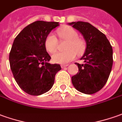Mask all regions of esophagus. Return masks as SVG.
<instances>
[{"instance_id": "34e87169", "label": "esophagus", "mask_w": 122, "mask_h": 122, "mask_svg": "<svg viewBox=\"0 0 122 122\" xmlns=\"http://www.w3.org/2000/svg\"><path fill=\"white\" fill-rule=\"evenodd\" d=\"M68 66V64H62L61 67H62V68H66Z\"/></svg>"}]
</instances>
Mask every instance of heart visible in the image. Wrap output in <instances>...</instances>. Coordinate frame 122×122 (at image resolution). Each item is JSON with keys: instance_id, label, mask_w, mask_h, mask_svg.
Wrapping results in <instances>:
<instances>
[{"instance_id": "1", "label": "heart", "mask_w": 122, "mask_h": 122, "mask_svg": "<svg viewBox=\"0 0 122 122\" xmlns=\"http://www.w3.org/2000/svg\"><path fill=\"white\" fill-rule=\"evenodd\" d=\"M58 33L61 38L67 41L65 49L62 52H56L52 55L53 60L59 64H66L74 59L76 54L80 55L85 50L84 40L79 38L78 32L70 26H64L58 30ZM58 41L55 35L49 34L45 40V46L50 53L55 52L57 49Z\"/></svg>"}]
</instances>
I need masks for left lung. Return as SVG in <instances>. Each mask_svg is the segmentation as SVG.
Here are the masks:
<instances>
[{"label":"left lung","mask_w":122,"mask_h":122,"mask_svg":"<svg viewBox=\"0 0 122 122\" xmlns=\"http://www.w3.org/2000/svg\"><path fill=\"white\" fill-rule=\"evenodd\" d=\"M78 30L86 44L85 52L80 58L84 64L75 63L78 72L72 77L74 88L86 94H92L103 88L110 74L113 64V50L104 34L86 22L68 23Z\"/></svg>","instance_id":"1"}]
</instances>
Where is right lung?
I'll list each match as a JSON object with an SVG mask.
<instances>
[{
	"label": "right lung",
	"instance_id": "right-lung-1",
	"mask_svg": "<svg viewBox=\"0 0 122 122\" xmlns=\"http://www.w3.org/2000/svg\"><path fill=\"white\" fill-rule=\"evenodd\" d=\"M57 22L36 21L28 25L15 38L9 54L10 69L20 88L28 94L40 96L54 85L60 64H51L45 40Z\"/></svg>",
	"mask_w": 122,
	"mask_h": 122
}]
</instances>
